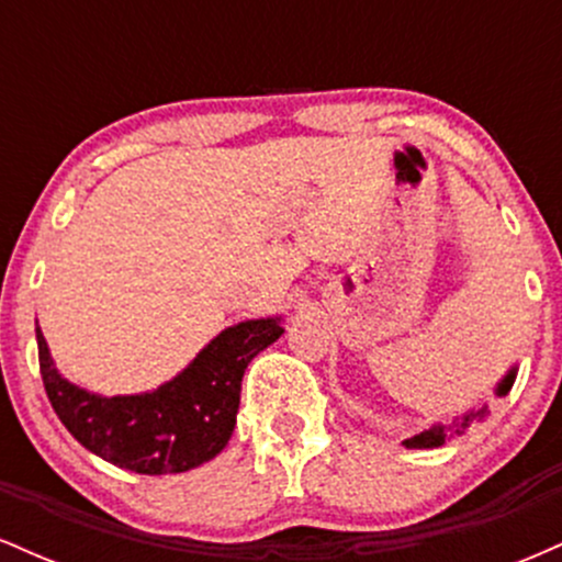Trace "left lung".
Masks as SVG:
<instances>
[{
    "label": "left lung",
    "mask_w": 562,
    "mask_h": 562,
    "mask_svg": "<svg viewBox=\"0 0 562 562\" xmlns=\"http://www.w3.org/2000/svg\"><path fill=\"white\" fill-rule=\"evenodd\" d=\"M513 383H515V367L507 372L505 378L499 380V383H496V396H507V391L513 389ZM486 417H488V406L483 404V406H479V409L465 412V415H462V417H454V420H451L449 425H443V423L430 425L428 430H420V434H415L412 438H404L402 443H404L406 449H436V447H443V443H447L451 436H462V434H465V430L470 428V423L486 420Z\"/></svg>",
    "instance_id": "1"
}]
</instances>
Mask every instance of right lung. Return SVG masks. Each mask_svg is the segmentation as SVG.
Wrapping results in <instances>:
<instances>
[{"instance_id": "1", "label": "right lung", "mask_w": 562, "mask_h": 562, "mask_svg": "<svg viewBox=\"0 0 562 562\" xmlns=\"http://www.w3.org/2000/svg\"><path fill=\"white\" fill-rule=\"evenodd\" d=\"M282 333L280 317L232 325L177 378L134 396H100L68 383L57 372L38 327L36 344L44 391L68 434L115 468L166 475L203 465L227 447L245 367Z\"/></svg>"}]
</instances>
